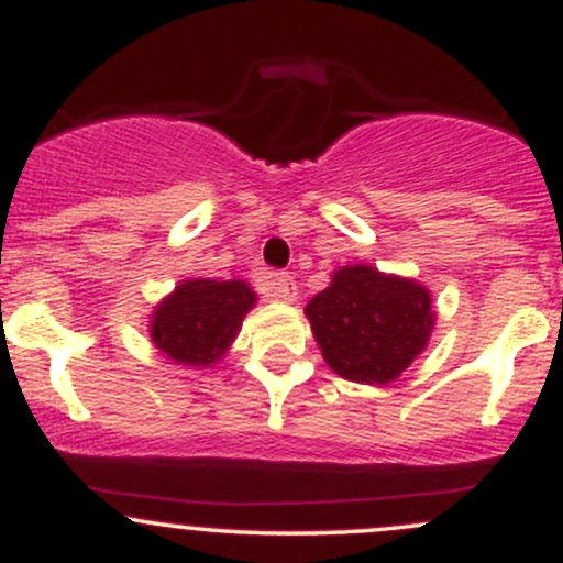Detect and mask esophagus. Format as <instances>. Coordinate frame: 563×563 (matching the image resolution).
Wrapping results in <instances>:
<instances>
[{
	"instance_id": "obj_1",
	"label": "esophagus",
	"mask_w": 563,
	"mask_h": 563,
	"mask_svg": "<svg viewBox=\"0 0 563 563\" xmlns=\"http://www.w3.org/2000/svg\"><path fill=\"white\" fill-rule=\"evenodd\" d=\"M261 288H264L266 297L283 299V302H294L297 299V283H294V277L288 272H269L261 280Z\"/></svg>"
}]
</instances>
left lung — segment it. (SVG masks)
Listing matches in <instances>:
<instances>
[{"label": "left lung", "instance_id": "left-lung-1", "mask_svg": "<svg viewBox=\"0 0 563 563\" xmlns=\"http://www.w3.org/2000/svg\"><path fill=\"white\" fill-rule=\"evenodd\" d=\"M323 360L349 382L389 384L433 332L430 291L376 266H343L305 308Z\"/></svg>", "mask_w": 563, "mask_h": 563}]
</instances>
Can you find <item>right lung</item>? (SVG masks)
Masks as SVG:
<instances>
[{
	"mask_svg": "<svg viewBox=\"0 0 563 563\" xmlns=\"http://www.w3.org/2000/svg\"><path fill=\"white\" fill-rule=\"evenodd\" d=\"M253 305L255 291L245 280H181L152 313V343L176 365H214Z\"/></svg>",
	"mask_w": 563,
	"mask_h": 563,
	"instance_id": "add662e5",
	"label": "right lung"
}]
</instances>
